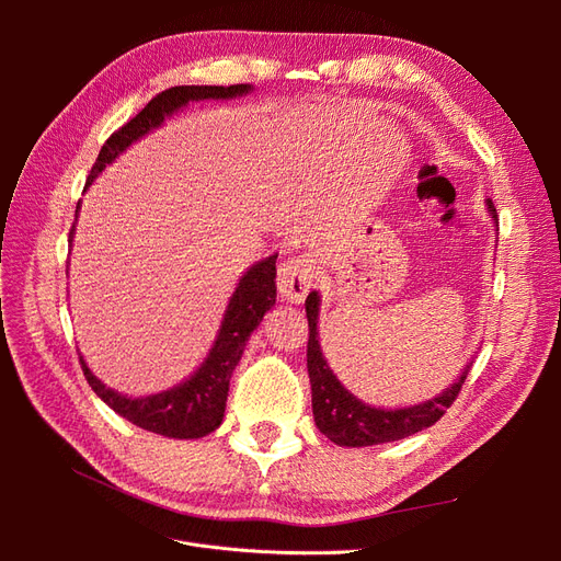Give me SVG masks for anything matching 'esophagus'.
Returning <instances> with one entry per match:
<instances>
[{
  "label": "esophagus",
  "mask_w": 561,
  "mask_h": 561,
  "mask_svg": "<svg viewBox=\"0 0 561 561\" xmlns=\"http://www.w3.org/2000/svg\"><path fill=\"white\" fill-rule=\"evenodd\" d=\"M316 278V271L311 260L307 257H293L278 266V293L283 299L299 304L309 295Z\"/></svg>",
  "instance_id": "obj_1"
}]
</instances>
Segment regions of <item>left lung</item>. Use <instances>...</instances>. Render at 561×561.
<instances>
[{"instance_id":"left-lung-1","label":"left lung","mask_w":561,"mask_h":561,"mask_svg":"<svg viewBox=\"0 0 561 561\" xmlns=\"http://www.w3.org/2000/svg\"><path fill=\"white\" fill-rule=\"evenodd\" d=\"M489 203L491 215L496 217L494 203ZM318 293L307 297V318H309V346H307V365H309V379H311V404L316 426L322 435H328L332 443L342 447H369L381 443H393V439L410 437L423 428H431L433 423L445 416L447 407L461 393L470 365L451 388H447L443 396L428 400L423 404L404 407V410H377L353 398L348 390L339 383L332 375L328 360L322 358V351L318 344Z\"/></svg>"}]
</instances>
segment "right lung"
<instances>
[{
	"label": "right lung",
	"mask_w": 561,
	"mask_h": 561,
	"mask_svg": "<svg viewBox=\"0 0 561 561\" xmlns=\"http://www.w3.org/2000/svg\"><path fill=\"white\" fill-rule=\"evenodd\" d=\"M248 91V83H233V87H173L161 91L159 95L149 100L145 110H140L130 122L114 130L105 140L91 168L87 186L110 161L122 154L130 142L142 138L151 128H157L168 114H173L175 110L190 103V100L233 98ZM72 231L75 227L70 229V241ZM276 257L278 254L254 264L241 278L229 301L217 342L206 363L198 367V371L190 381H184L173 390H165V393L135 400L105 388L91 375V369L83 363V358H79L83 377H87L89 386L95 390V396L103 398L118 416L128 419L135 426H140L142 431L149 433L178 439H192L213 433L225 419L229 381L236 365L241 360L248 336L260 325L264 313L276 304Z\"/></svg>",
	"instance_id": "add662e5"
}]
</instances>
